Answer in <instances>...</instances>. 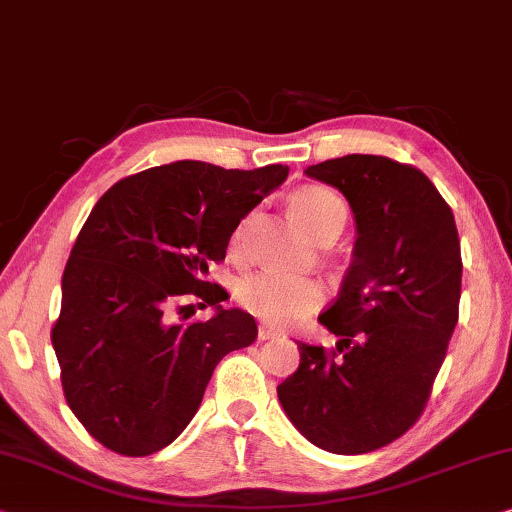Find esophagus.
Masks as SVG:
<instances>
[{
    "label": "esophagus",
    "instance_id": "esophagus-1",
    "mask_svg": "<svg viewBox=\"0 0 512 512\" xmlns=\"http://www.w3.org/2000/svg\"><path fill=\"white\" fill-rule=\"evenodd\" d=\"M281 332L277 330V328H272V325H268V323H261L258 325V339H274V337H279Z\"/></svg>",
    "mask_w": 512,
    "mask_h": 512
}]
</instances>
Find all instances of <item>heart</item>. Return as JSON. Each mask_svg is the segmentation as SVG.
I'll return each mask as SVG.
<instances>
[{
  "label": "heart",
  "instance_id": "heart-1",
  "mask_svg": "<svg viewBox=\"0 0 512 512\" xmlns=\"http://www.w3.org/2000/svg\"><path fill=\"white\" fill-rule=\"evenodd\" d=\"M291 210L307 233L318 240L330 228H342L346 221V203L332 189L302 187L291 196ZM242 224L235 231V242L244 235ZM325 284L314 277H293V274L263 270L247 274L238 281L235 300L242 309L270 323H293L323 305Z\"/></svg>",
  "mask_w": 512,
  "mask_h": 512
}]
</instances>
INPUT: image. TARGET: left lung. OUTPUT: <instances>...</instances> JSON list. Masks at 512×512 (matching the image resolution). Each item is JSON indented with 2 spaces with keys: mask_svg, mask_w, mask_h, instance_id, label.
<instances>
[{
  "mask_svg": "<svg viewBox=\"0 0 512 512\" xmlns=\"http://www.w3.org/2000/svg\"><path fill=\"white\" fill-rule=\"evenodd\" d=\"M305 173L346 196L358 240L318 316L339 342H300L298 372L277 395L314 446L372 453L416 425L446 358L462 295L455 217L422 170L388 157L346 154Z\"/></svg>",
  "mask_w": 512,
  "mask_h": 512,
  "instance_id": "1",
  "label": "left lung"
}]
</instances>
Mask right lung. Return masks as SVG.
<instances>
[{"mask_svg": "<svg viewBox=\"0 0 512 512\" xmlns=\"http://www.w3.org/2000/svg\"><path fill=\"white\" fill-rule=\"evenodd\" d=\"M286 175L281 164L173 161L124 177L94 205L50 337L66 404L101 446L127 457L166 448L196 416L219 360L256 342L254 316L221 309L228 293L207 281V265L224 261L240 221ZM189 297L218 314L173 324Z\"/></svg>", "mask_w": 512, "mask_h": 512, "instance_id": "obj_1", "label": "right lung"}]
</instances>
